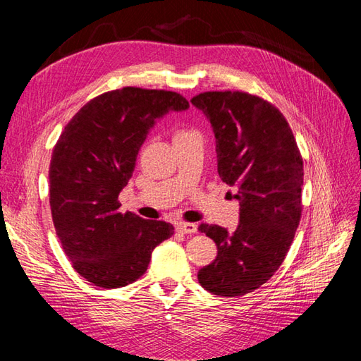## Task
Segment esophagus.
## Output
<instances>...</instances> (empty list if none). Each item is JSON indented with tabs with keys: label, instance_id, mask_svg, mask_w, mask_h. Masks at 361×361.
Returning <instances> with one entry per match:
<instances>
[{
	"label": "esophagus",
	"instance_id": "esophagus-1",
	"mask_svg": "<svg viewBox=\"0 0 361 361\" xmlns=\"http://www.w3.org/2000/svg\"><path fill=\"white\" fill-rule=\"evenodd\" d=\"M176 229L183 234H194L197 233V225L188 224V221H180V224H176Z\"/></svg>",
	"mask_w": 361,
	"mask_h": 361
}]
</instances>
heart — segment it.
Masks as SVG:
<instances>
[{
	"label": "heart",
	"mask_w": 361,
	"mask_h": 361,
	"mask_svg": "<svg viewBox=\"0 0 361 361\" xmlns=\"http://www.w3.org/2000/svg\"><path fill=\"white\" fill-rule=\"evenodd\" d=\"M181 133H188V132H178L176 135H181Z\"/></svg>",
	"instance_id": "1"
}]
</instances>
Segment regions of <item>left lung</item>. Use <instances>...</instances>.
<instances>
[{
  "instance_id": "8db88e82",
  "label": "left lung",
  "mask_w": 361,
  "mask_h": 361,
  "mask_svg": "<svg viewBox=\"0 0 361 361\" xmlns=\"http://www.w3.org/2000/svg\"><path fill=\"white\" fill-rule=\"evenodd\" d=\"M216 135L220 180L237 188L240 221L233 233L202 224L217 245V257L198 271L204 290L243 296L282 265L302 212L304 166L283 114L245 91H206L190 99Z\"/></svg>"
}]
</instances>
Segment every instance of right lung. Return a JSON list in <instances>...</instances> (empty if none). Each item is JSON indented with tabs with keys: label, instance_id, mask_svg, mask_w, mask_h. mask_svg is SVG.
Segmentation results:
<instances>
[{
	"label": "right lung",
	"instance_id": "add662e5",
	"mask_svg": "<svg viewBox=\"0 0 361 361\" xmlns=\"http://www.w3.org/2000/svg\"><path fill=\"white\" fill-rule=\"evenodd\" d=\"M180 93L124 87L87 102L54 145L49 204L54 228L73 268L96 287L140 279L153 248L173 234L163 220L119 212V192L155 119L186 110Z\"/></svg>",
	"mask_w": 361,
	"mask_h": 361
}]
</instances>
